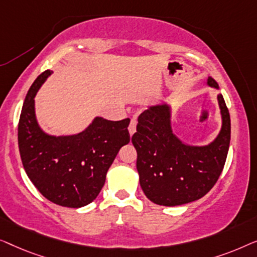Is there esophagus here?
<instances>
[{"label": "esophagus", "mask_w": 257, "mask_h": 257, "mask_svg": "<svg viewBox=\"0 0 257 257\" xmlns=\"http://www.w3.org/2000/svg\"><path fill=\"white\" fill-rule=\"evenodd\" d=\"M136 124H137V121L135 120V118H133V120L130 121V123H129V127H128V130H129V134H130V136H133L134 134L136 133Z\"/></svg>", "instance_id": "esophagus-1"}]
</instances>
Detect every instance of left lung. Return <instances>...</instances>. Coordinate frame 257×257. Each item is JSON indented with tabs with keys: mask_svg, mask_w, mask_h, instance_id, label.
Segmentation results:
<instances>
[{
	"mask_svg": "<svg viewBox=\"0 0 257 257\" xmlns=\"http://www.w3.org/2000/svg\"><path fill=\"white\" fill-rule=\"evenodd\" d=\"M206 84L219 89L211 77ZM218 103L221 129L207 146H190L173 133L169 103L150 106L140 115L132 142L140 185L148 199L163 206L184 205L200 199L214 186L230 142V117L221 94Z\"/></svg>",
	"mask_w": 257,
	"mask_h": 257,
	"instance_id": "1",
	"label": "left lung"
}]
</instances>
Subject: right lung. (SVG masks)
I'll list each match as a JSON object with an SVG mask.
<instances>
[{
	"mask_svg": "<svg viewBox=\"0 0 257 257\" xmlns=\"http://www.w3.org/2000/svg\"><path fill=\"white\" fill-rule=\"evenodd\" d=\"M52 74L36 79L25 96L19 122V148L24 170L46 199L64 207L79 208L95 199L120 149L129 143L130 120L109 121L95 116L74 135L55 136L39 127L35 96Z\"/></svg>",
	"mask_w": 257,
	"mask_h": 257,
	"instance_id": "obj_1",
	"label": "right lung"
}]
</instances>
